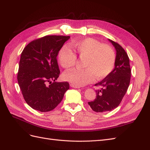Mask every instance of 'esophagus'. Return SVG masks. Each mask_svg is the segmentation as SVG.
Listing matches in <instances>:
<instances>
[{"label":"esophagus","mask_w":150,"mask_h":150,"mask_svg":"<svg viewBox=\"0 0 150 150\" xmlns=\"http://www.w3.org/2000/svg\"><path fill=\"white\" fill-rule=\"evenodd\" d=\"M71 87H72V88H81L80 86H75L74 84H71Z\"/></svg>","instance_id":"34e87169"}]
</instances>
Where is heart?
Here are the masks:
<instances>
[{"label": "heart", "mask_w": 150, "mask_h": 150, "mask_svg": "<svg viewBox=\"0 0 150 150\" xmlns=\"http://www.w3.org/2000/svg\"><path fill=\"white\" fill-rule=\"evenodd\" d=\"M74 52L81 59H84L83 70L72 69L66 72L63 78L77 86L89 83L94 79L106 78L113 70L116 63V54L110 45L104 44L93 38H86L72 43ZM59 61L62 67L70 69L76 63L77 57L67 46L59 52Z\"/></svg>", "instance_id": "heart-1"}]
</instances>
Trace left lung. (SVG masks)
Wrapping results in <instances>:
<instances>
[{"label": "left lung", "instance_id": "obj_1", "mask_svg": "<svg viewBox=\"0 0 150 150\" xmlns=\"http://www.w3.org/2000/svg\"><path fill=\"white\" fill-rule=\"evenodd\" d=\"M109 40L116 51L115 69L95 86L101 89L96 91V98L88 104L94 111L104 112L114 110L120 105L128 90L131 79V68L128 54L120 45Z\"/></svg>", "mask_w": 150, "mask_h": 150}]
</instances>
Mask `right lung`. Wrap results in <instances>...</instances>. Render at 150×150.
I'll return each instance as SVG.
<instances>
[{"label":"right lung","instance_id":"obj_1","mask_svg":"<svg viewBox=\"0 0 150 150\" xmlns=\"http://www.w3.org/2000/svg\"><path fill=\"white\" fill-rule=\"evenodd\" d=\"M69 38L46 35L31 41L22 51L17 81L25 102L34 110H54L69 89L67 82H56L60 74L56 57Z\"/></svg>","mask_w":150,"mask_h":150}]
</instances>
